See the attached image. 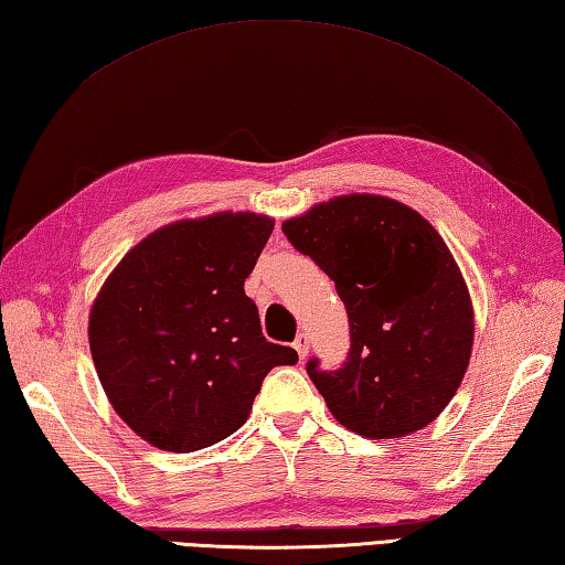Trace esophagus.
<instances>
[{"label": "esophagus", "instance_id": "1", "mask_svg": "<svg viewBox=\"0 0 565 565\" xmlns=\"http://www.w3.org/2000/svg\"><path fill=\"white\" fill-rule=\"evenodd\" d=\"M292 344H295V350H298L300 360L308 358V352H310V338H308V334L300 332V334H298V340H295Z\"/></svg>", "mask_w": 565, "mask_h": 565}]
</instances>
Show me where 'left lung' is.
Segmentation results:
<instances>
[{
    "mask_svg": "<svg viewBox=\"0 0 565 565\" xmlns=\"http://www.w3.org/2000/svg\"><path fill=\"white\" fill-rule=\"evenodd\" d=\"M338 288L350 320L340 370L308 362L332 417L367 439L424 429L469 367L473 310L447 243L409 205L352 193L282 223Z\"/></svg>",
    "mask_w": 565,
    "mask_h": 565,
    "instance_id": "obj_1",
    "label": "left lung"
}]
</instances>
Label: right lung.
I'll use <instances>...</instances> for the list:
<instances>
[{
  "instance_id": "1",
  "label": "right lung",
  "mask_w": 565,
  "mask_h": 565,
  "mask_svg": "<svg viewBox=\"0 0 565 565\" xmlns=\"http://www.w3.org/2000/svg\"><path fill=\"white\" fill-rule=\"evenodd\" d=\"M275 221L213 213L158 227L96 295L88 344L108 402L143 441L188 454L245 424L265 374L298 352L263 338L245 277Z\"/></svg>"
}]
</instances>
